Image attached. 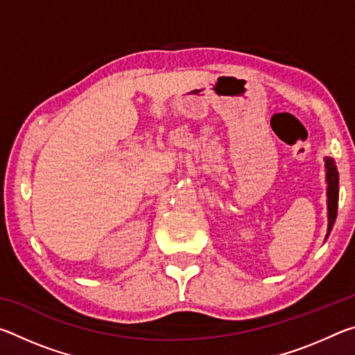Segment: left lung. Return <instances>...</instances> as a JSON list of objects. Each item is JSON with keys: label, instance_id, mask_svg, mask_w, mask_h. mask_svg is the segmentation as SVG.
Segmentation results:
<instances>
[{"label": "left lung", "instance_id": "left-lung-1", "mask_svg": "<svg viewBox=\"0 0 355 355\" xmlns=\"http://www.w3.org/2000/svg\"><path fill=\"white\" fill-rule=\"evenodd\" d=\"M324 167H326V183H327V235L332 232L335 219H336V208H338V171H336L334 158L326 156L324 158ZM324 239V241H326Z\"/></svg>", "mask_w": 355, "mask_h": 355}]
</instances>
